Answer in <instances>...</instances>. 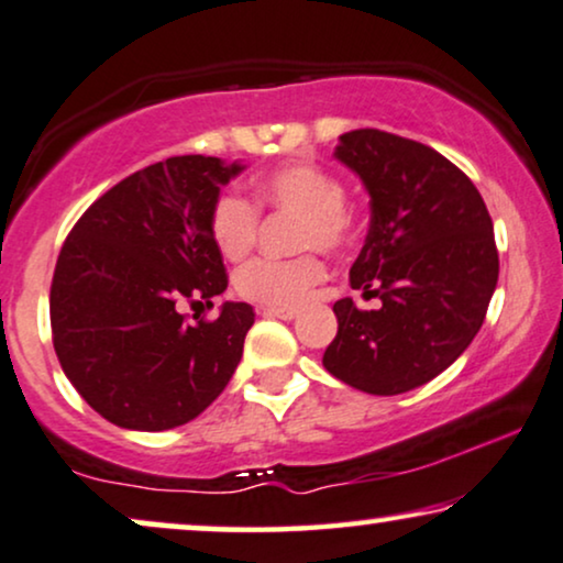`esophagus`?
<instances>
[{
	"mask_svg": "<svg viewBox=\"0 0 563 563\" xmlns=\"http://www.w3.org/2000/svg\"><path fill=\"white\" fill-rule=\"evenodd\" d=\"M260 311L265 313V317H277L286 321L298 317V309H288V306H260Z\"/></svg>",
	"mask_w": 563,
	"mask_h": 563,
	"instance_id": "obj_1",
	"label": "esophagus"
}]
</instances>
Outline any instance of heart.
I'll return each mask as SVG.
<instances>
[{
	"label": "heart",
	"mask_w": 563,
	"mask_h": 563,
	"mask_svg": "<svg viewBox=\"0 0 563 563\" xmlns=\"http://www.w3.org/2000/svg\"><path fill=\"white\" fill-rule=\"evenodd\" d=\"M254 199L269 211L294 213L296 250L340 252L355 234V216L344 203L342 179L324 167L290 162L269 169L254 185ZM213 244L227 260H242L254 246L260 229V208L236 190L221 192L208 216ZM324 280V262L317 254L296 260L257 257L239 267L236 294L262 306L303 303L311 290Z\"/></svg>",
	"instance_id": "obj_1"
}]
</instances>
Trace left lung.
I'll return each mask as SVG.
<instances>
[{
    "label": "left lung",
    "instance_id": "left-lung-1",
    "mask_svg": "<svg viewBox=\"0 0 563 563\" xmlns=\"http://www.w3.org/2000/svg\"><path fill=\"white\" fill-rule=\"evenodd\" d=\"M334 156L371 195V229L350 286L380 306L334 303L324 368L394 396L440 376L484 324L499 277L492 216L476 185L434 148L378 129L340 136Z\"/></svg>",
    "mask_w": 563,
    "mask_h": 563
}]
</instances>
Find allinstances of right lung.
Listing matches in <instances>:
<instances>
[{"instance_id": "obj_1", "label": "right lung", "mask_w": 563, "mask_h": 563, "mask_svg": "<svg viewBox=\"0 0 563 563\" xmlns=\"http://www.w3.org/2000/svg\"><path fill=\"white\" fill-rule=\"evenodd\" d=\"M242 164L169 156L100 195L66 236L51 283L58 363L81 399L125 430L159 432L211 407L234 376L250 303L216 319L177 311L213 306L229 286L208 216Z\"/></svg>"}]
</instances>
